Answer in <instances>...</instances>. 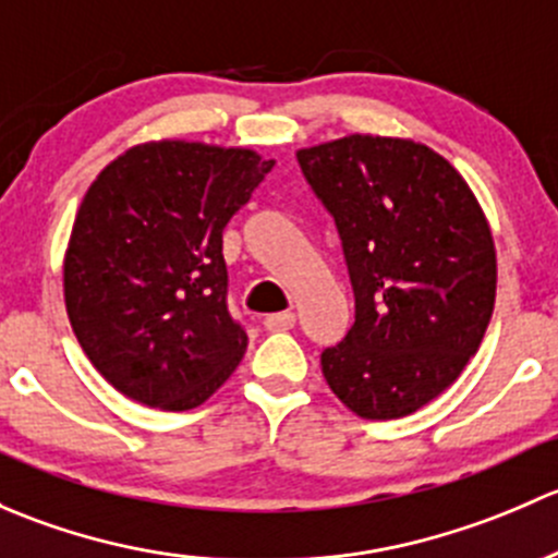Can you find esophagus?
Masks as SVG:
<instances>
[{
    "mask_svg": "<svg viewBox=\"0 0 558 558\" xmlns=\"http://www.w3.org/2000/svg\"><path fill=\"white\" fill-rule=\"evenodd\" d=\"M295 312H281V314H271V317H266V330L271 332H279V330H292L295 327Z\"/></svg>",
    "mask_w": 558,
    "mask_h": 558,
    "instance_id": "34e87169",
    "label": "esophagus"
}]
</instances>
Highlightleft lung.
I'll return each instance as SVG.
<instances>
[{
  "label": "left lung",
  "instance_id": "left-lung-1",
  "mask_svg": "<svg viewBox=\"0 0 558 558\" xmlns=\"http://www.w3.org/2000/svg\"><path fill=\"white\" fill-rule=\"evenodd\" d=\"M332 215L354 290V325L322 352L338 400L400 418L451 387L478 352L497 295V250L478 198L433 150L349 134L298 150Z\"/></svg>",
  "mask_w": 558,
  "mask_h": 558
}]
</instances>
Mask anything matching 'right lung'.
I'll return each mask as SVG.
<instances>
[{"mask_svg":"<svg viewBox=\"0 0 558 558\" xmlns=\"http://www.w3.org/2000/svg\"><path fill=\"white\" fill-rule=\"evenodd\" d=\"M274 163L250 147L158 140L90 182L64 255V303L120 395L191 411L236 371L246 332L226 306L222 231Z\"/></svg>","mask_w":558,"mask_h":558,"instance_id":"add662e5","label":"right lung"}]
</instances>
